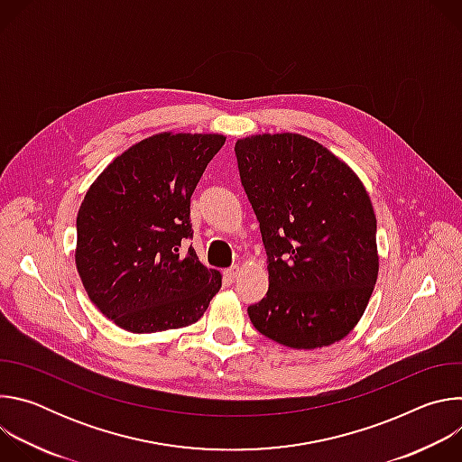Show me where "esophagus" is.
I'll use <instances>...</instances> for the list:
<instances>
[{
    "label": "esophagus",
    "mask_w": 462,
    "mask_h": 462,
    "mask_svg": "<svg viewBox=\"0 0 462 462\" xmlns=\"http://www.w3.org/2000/svg\"><path fill=\"white\" fill-rule=\"evenodd\" d=\"M223 274H225V278H226L230 283H234V282L239 278V267H232V269H226Z\"/></svg>",
    "instance_id": "esophagus-1"
}]
</instances>
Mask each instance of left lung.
Returning <instances> with one entry per match:
<instances>
[{"label": "left lung", "mask_w": 462, "mask_h": 462, "mask_svg": "<svg viewBox=\"0 0 462 462\" xmlns=\"http://www.w3.org/2000/svg\"><path fill=\"white\" fill-rule=\"evenodd\" d=\"M234 150L269 257V291L248 307L250 321L291 349L340 342L378 276L365 186L335 153L298 134L252 135Z\"/></svg>", "instance_id": "8db88e82"}]
</instances>
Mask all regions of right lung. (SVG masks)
<instances>
[{"instance_id": "1", "label": "right lung", "mask_w": 462, "mask_h": 462, "mask_svg": "<svg viewBox=\"0 0 462 462\" xmlns=\"http://www.w3.org/2000/svg\"><path fill=\"white\" fill-rule=\"evenodd\" d=\"M226 137L157 134L120 153L89 186L77 216L75 261L89 300L129 333L199 319L221 289L189 248V197Z\"/></svg>"}]
</instances>
